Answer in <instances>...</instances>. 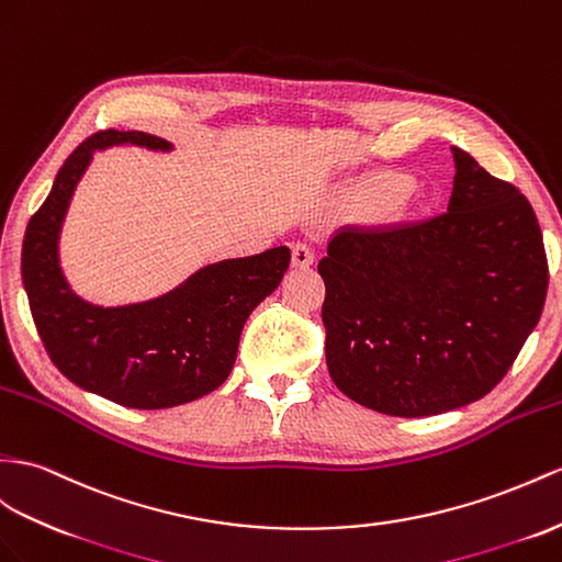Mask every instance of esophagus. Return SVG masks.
<instances>
[{"label":"esophagus","instance_id":"obj_1","mask_svg":"<svg viewBox=\"0 0 562 562\" xmlns=\"http://www.w3.org/2000/svg\"><path fill=\"white\" fill-rule=\"evenodd\" d=\"M315 261L313 256V249L308 247V244H294L292 247V266L299 268V270H306L311 268Z\"/></svg>","mask_w":562,"mask_h":562}]
</instances>
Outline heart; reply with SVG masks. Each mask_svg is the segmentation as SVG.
Here are the masks:
<instances>
[{"label":"heart","mask_w":562,"mask_h":562,"mask_svg":"<svg viewBox=\"0 0 562 562\" xmlns=\"http://www.w3.org/2000/svg\"><path fill=\"white\" fill-rule=\"evenodd\" d=\"M366 192L372 196H386L382 211L390 218H398L413 201V187H408V178L398 176V172H384V176L372 178L366 184Z\"/></svg>","instance_id":"1"}]
</instances>
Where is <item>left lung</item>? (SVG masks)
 Here are the masks:
<instances>
[{
  "instance_id": "obj_1",
  "label": "left lung",
  "mask_w": 562,
  "mask_h": 562,
  "mask_svg": "<svg viewBox=\"0 0 562 562\" xmlns=\"http://www.w3.org/2000/svg\"><path fill=\"white\" fill-rule=\"evenodd\" d=\"M449 211L341 227L318 263L329 378L356 404L427 418L482 398L541 318V227L517 187L451 147Z\"/></svg>"
}]
</instances>
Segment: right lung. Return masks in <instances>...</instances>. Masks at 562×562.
Instances as JSON below:
<instances>
[{"instance_id":"1","label":"right lung","mask_w":562,"mask_h":562,"mask_svg":"<svg viewBox=\"0 0 562 562\" xmlns=\"http://www.w3.org/2000/svg\"><path fill=\"white\" fill-rule=\"evenodd\" d=\"M125 144L172 151L170 142L139 131H102L85 139L25 227L21 276L40 339L70 382L119 406L158 411L190 404L227 380L244 323L278 290L292 251L276 247L209 263L170 292L137 304L85 301L61 270V227L94 151Z\"/></svg>"}]
</instances>
